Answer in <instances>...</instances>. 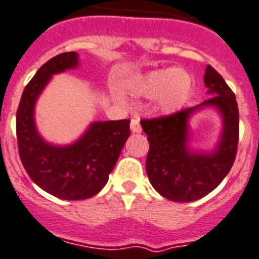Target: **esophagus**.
Segmentation results:
<instances>
[{
  "label": "esophagus",
  "mask_w": 259,
  "mask_h": 259,
  "mask_svg": "<svg viewBox=\"0 0 259 259\" xmlns=\"http://www.w3.org/2000/svg\"><path fill=\"white\" fill-rule=\"evenodd\" d=\"M130 129H132L133 133H141V132H142V127H141L140 118H138V117L132 118V121H130Z\"/></svg>",
  "instance_id": "34e87169"
}]
</instances>
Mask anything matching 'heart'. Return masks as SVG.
Wrapping results in <instances>:
<instances>
[{"mask_svg":"<svg viewBox=\"0 0 259 259\" xmlns=\"http://www.w3.org/2000/svg\"><path fill=\"white\" fill-rule=\"evenodd\" d=\"M133 92L145 98L155 97L158 110L171 114L180 110L190 98L193 78L185 69H155L137 79Z\"/></svg>","mask_w":259,"mask_h":259,"instance_id":"b5f03b06","label":"heart"}]
</instances>
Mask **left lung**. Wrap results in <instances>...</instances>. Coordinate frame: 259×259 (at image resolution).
I'll list each match as a JSON object with an SVG mask.
<instances>
[{"label":"left lung","mask_w":259,"mask_h":259,"mask_svg":"<svg viewBox=\"0 0 259 259\" xmlns=\"http://www.w3.org/2000/svg\"><path fill=\"white\" fill-rule=\"evenodd\" d=\"M210 98L194 108L158 118L142 119L149 141L146 173L153 188L174 202H191L213 191L234 163L239 136V113L235 94L222 75L207 65L203 77ZM203 107H214L223 117V132L214 151H191L188 118Z\"/></svg>","instance_id":"1"}]
</instances>
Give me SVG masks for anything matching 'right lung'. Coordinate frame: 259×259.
I'll use <instances>...</instances> for the list:
<instances>
[{
  "label": "right lung",
  "instance_id": "right-lung-1",
  "mask_svg": "<svg viewBox=\"0 0 259 259\" xmlns=\"http://www.w3.org/2000/svg\"><path fill=\"white\" fill-rule=\"evenodd\" d=\"M78 66V54L66 52L44 64L30 79L17 110L18 151L26 173L57 198L78 201L100 193L130 136V119L97 121L71 145L46 142L37 132L34 106L52 75Z\"/></svg>",
  "mask_w": 259,
  "mask_h": 259
}]
</instances>
